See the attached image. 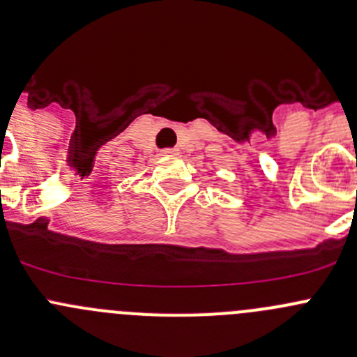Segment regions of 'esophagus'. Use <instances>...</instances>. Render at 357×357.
<instances>
[{"instance_id": "obj_1", "label": "esophagus", "mask_w": 357, "mask_h": 357, "mask_svg": "<svg viewBox=\"0 0 357 357\" xmlns=\"http://www.w3.org/2000/svg\"><path fill=\"white\" fill-rule=\"evenodd\" d=\"M162 155H167V157L178 155V149H165V150H162Z\"/></svg>"}]
</instances>
